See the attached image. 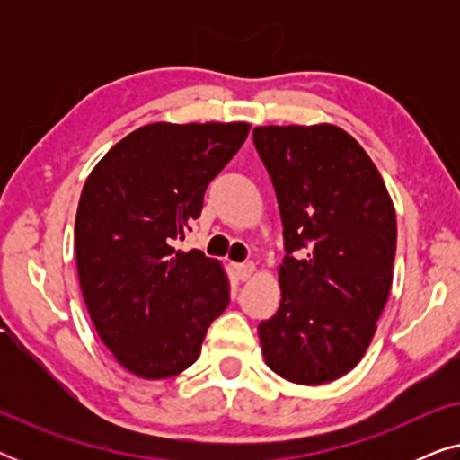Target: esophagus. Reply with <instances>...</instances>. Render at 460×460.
<instances>
[{
	"label": "esophagus",
	"mask_w": 460,
	"mask_h": 460,
	"mask_svg": "<svg viewBox=\"0 0 460 460\" xmlns=\"http://www.w3.org/2000/svg\"><path fill=\"white\" fill-rule=\"evenodd\" d=\"M234 270H236L238 280H249V279H251V274L255 272V263H253V261H243V263H236Z\"/></svg>",
	"instance_id": "34e87169"
}]
</instances>
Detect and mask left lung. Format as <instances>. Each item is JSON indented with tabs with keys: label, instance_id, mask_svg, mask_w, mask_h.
<instances>
[{
	"label": "left lung",
	"instance_id": "left-lung-1",
	"mask_svg": "<svg viewBox=\"0 0 460 460\" xmlns=\"http://www.w3.org/2000/svg\"><path fill=\"white\" fill-rule=\"evenodd\" d=\"M253 142L272 178L287 253L280 307L257 326L261 354L291 383L335 381L362 360L392 291V197L337 125H266Z\"/></svg>",
	"mask_w": 460,
	"mask_h": 460
}]
</instances>
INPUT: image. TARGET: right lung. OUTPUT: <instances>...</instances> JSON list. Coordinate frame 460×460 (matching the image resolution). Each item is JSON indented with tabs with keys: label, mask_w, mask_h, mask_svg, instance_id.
<instances>
[{
	"label": "right lung",
	"mask_w": 460,
	"mask_h": 460,
	"mask_svg": "<svg viewBox=\"0 0 460 460\" xmlns=\"http://www.w3.org/2000/svg\"><path fill=\"white\" fill-rule=\"evenodd\" d=\"M249 123H150L106 153L81 192L75 255L87 312L115 360L142 379L192 367L230 304L222 263L180 251L209 181Z\"/></svg>",
	"instance_id": "obj_1"
}]
</instances>
